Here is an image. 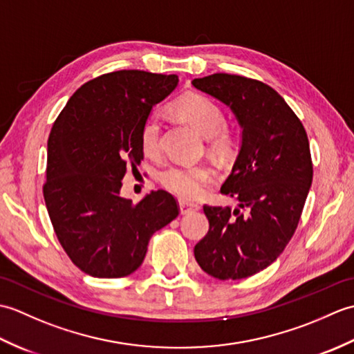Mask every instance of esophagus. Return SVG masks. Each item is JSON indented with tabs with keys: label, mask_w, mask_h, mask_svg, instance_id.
Segmentation results:
<instances>
[{
	"label": "esophagus",
	"mask_w": 354,
	"mask_h": 354,
	"mask_svg": "<svg viewBox=\"0 0 354 354\" xmlns=\"http://www.w3.org/2000/svg\"><path fill=\"white\" fill-rule=\"evenodd\" d=\"M198 209H199V205L196 204H190V202H185V201L179 202V212H181V214H189L193 212H198Z\"/></svg>",
	"instance_id": "1"
}]
</instances>
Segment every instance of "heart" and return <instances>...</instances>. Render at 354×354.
Wrapping results in <instances>:
<instances>
[{"label": "heart", "mask_w": 354, "mask_h": 354, "mask_svg": "<svg viewBox=\"0 0 354 354\" xmlns=\"http://www.w3.org/2000/svg\"><path fill=\"white\" fill-rule=\"evenodd\" d=\"M170 112L184 123L190 124L202 137L208 138L212 152L228 156L236 147V138L225 126L223 111L217 103L201 94H185L170 104ZM142 152L156 156L161 150V122L156 115H149L140 131ZM214 170L205 164L199 165H170L160 175L161 184L184 199H198L205 185L213 181Z\"/></svg>", "instance_id": "heart-1"}]
</instances>
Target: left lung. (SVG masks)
Wrapping results in <instances>:
<instances>
[{
  "label": "left lung",
  "mask_w": 354,
  "mask_h": 354,
  "mask_svg": "<svg viewBox=\"0 0 354 354\" xmlns=\"http://www.w3.org/2000/svg\"><path fill=\"white\" fill-rule=\"evenodd\" d=\"M192 85L227 104L242 129L221 189L239 205H204L209 230L194 257L208 275L240 280L272 265L298 227L313 178L309 140L295 112L263 82L217 73Z\"/></svg>",
  "instance_id": "obj_1"
}]
</instances>
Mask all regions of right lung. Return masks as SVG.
<instances>
[{"mask_svg":"<svg viewBox=\"0 0 354 354\" xmlns=\"http://www.w3.org/2000/svg\"><path fill=\"white\" fill-rule=\"evenodd\" d=\"M178 76L123 70L82 85L51 127L44 199L71 261L97 278L137 270L153 232L179 214L175 198L150 192L138 204L120 194L127 167L142 160L140 131Z\"/></svg>","mask_w":354,"mask_h":354,"instance_id":"add662e5","label":"right lung"}]
</instances>
